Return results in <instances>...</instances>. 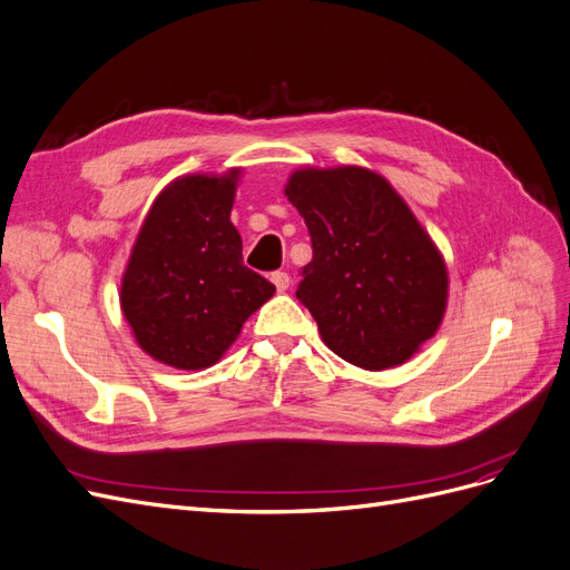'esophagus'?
<instances>
[{
	"instance_id": "34e87169",
	"label": "esophagus",
	"mask_w": 570,
	"mask_h": 570,
	"mask_svg": "<svg viewBox=\"0 0 570 570\" xmlns=\"http://www.w3.org/2000/svg\"><path fill=\"white\" fill-rule=\"evenodd\" d=\"M271 283L278 287V292H285L287 287H289V275L285 273V271H275L273 275H271Z\"/></svg>"
}]
</instances>
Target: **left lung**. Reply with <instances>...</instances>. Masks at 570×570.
Returning a JSON list of instances; mask_svg holds the SVG:
<instances>
[{"mask_svg":"<svg viewBox=\"0 0 570 570\" xmlns=\"http://www.w3.org/2000/svg\"><path fill=\"white\" fill-rule=\"evenodd\" d=\"M285 195L312 235L297 299L323 342L368 371L404 364L438 333L446 308L450 278L433 239L368 168H302Z\"/></svg>","mask_w":570,"mask_h":570,"instance_id":"8db88e82","label":"left lung"}]
</instances>
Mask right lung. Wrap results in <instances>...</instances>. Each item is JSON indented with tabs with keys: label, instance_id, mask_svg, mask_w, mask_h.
<instances>
[{
	"label": "right lung",
	"instance_id": "obj_1",
	"mask_svg": "<svg viewBox=\"0 0 570 570\" xmlns=\"http://www.w3.org/2000/svg\"><path fill=\"white\" fill-rule=\"evenodd\" d=\"M239 170L183 176L161 189L120 283L137 344L166 366L209 368L275 285L243 264L230 223Z\"/></svg>",
	"mask_w": 570,
	"mask_h": 570
}]
</instances>
